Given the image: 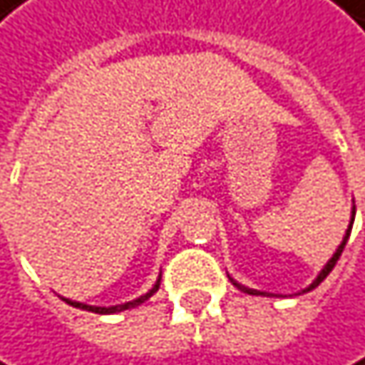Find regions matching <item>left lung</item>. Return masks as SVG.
I'll use <instances>...</instances> for the list:
<instances>
[{
  "instance_id": "1",
  "label": "left lung",
  "mask_w": 365,
  "mask_h": 365,
  "mask_svg": "<svg viewBox=\"0 0 365 365\" xmlns=\"http://www.w3.org/2000/svg\"><path fill=\"white\" fill-rule=\"evenodd\" d=\"M353 220H355V207H353V218H351V225H349V229H346V236H344V240H342V245L340 247H337V251L333 253V257L327 262V266L320 270V274L314 279V283L309 285V288H305L303 292H309V290H314L316 288V285H320L324 279H327V274L333 270V266L337 264V259H340V255H342V251H344V247H346V240H349V236H351V229H353ZM233 281V279H231ZM233 285H236V288L238 290H242V292H247V294H255V297H270V294H266V292H259V290H251V288H245V285H240V283H236V281H233Z\"/></svg>"
}]
</instances>
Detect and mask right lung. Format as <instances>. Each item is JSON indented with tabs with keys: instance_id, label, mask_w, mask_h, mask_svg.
<instances>
[{
	"instance_id": "obj_1",
	"label": "right lung",
	"mask_w": 365,
	"mask_h": 365,
	"mask_svg": "<svg viewBox=\"0 0 365 365\" xmlns=\"http://www.w3.org/2000/svg\"><path fill=\"white\" fill-rule=\"evenodd\" d=\"M158 288H160V279L155 281L153 288H151L147 294H143L140 299L129 301V303H123V305H114V307H95V305H84V303H77V301H68V299H64V303H68V305H73V307H80V309H86V312H95V314H116V312H125V309H132V307L143 305L147 299H151V297L158 292Z\"/></svg>"
}]
</instances>
